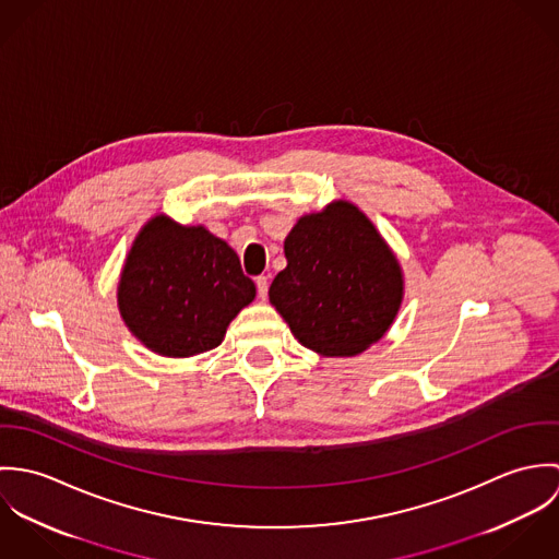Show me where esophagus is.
<instances>
[{
  "label": "esophagus",
  "mask_w": 559,
  "mask_h": 559,
  "mask_svg": "<svg viewBox=\"0 0 559 559\" xmlns=\"http://www.w3.org/2000/svg\"><path fill=\"white\" fill-rule=\"evenodd\" d=\"M255 288H258V297L264 301V299H266V293H269V282H266L264 275L255 277Z\"/></svg>",
  "instance_id": "34e87169"
}]
</instances>
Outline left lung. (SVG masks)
Instances as JSON below:
<instances>
[{"instance_id": "obj_1", "label": "left lung", "mask_w": 559, "mask_h": 559, "mask_svg": "<svg viewBox=\"0 0 559 559\" xmlns=\"http://www.w3.org/2000/svg\"><path fill=\"white\" fill-rule=\"evenodd\" d=\"M286 269L269 301L306 348L355 357L399 317L404 275L396 253L353 202L333 200L297 219L284 240Z\"/></svg>"}]
</instances>
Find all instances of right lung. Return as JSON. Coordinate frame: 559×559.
Listing matches in <instances>:
<instances>
[{
    "mask_svg": "<svg viewBox=\"0 0 559 559\" xmlns=\"http://www.w3.org/2000/svg\"><path fill=\"white\" fill-rule=\"evenodd\" d=\"M253 297L255 286L226 240L163 213L138 233L118 282L120 317L160 357H193L219 346Z\"/></svg>",
    "mask_w": 559,
    "mask_h": 559,
    "instance_id": "add662e5",
    "label": "right lung"
}]
</instances>
